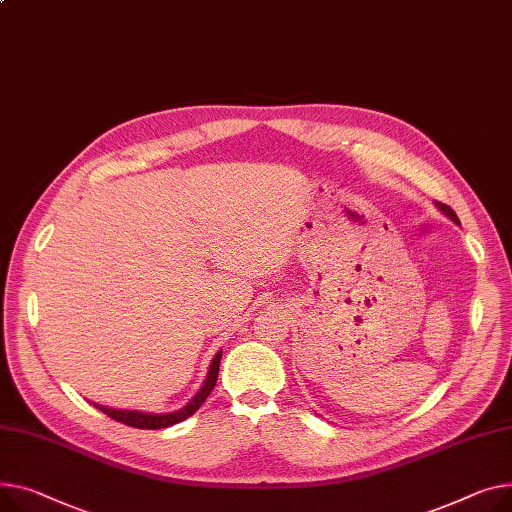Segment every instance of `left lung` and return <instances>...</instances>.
Masks as SVG:
<instances>
[{
    "instance_id": "8db88e82",
    "label": "left lung",
    "mask_w": 512,
    "mask_h": 512,
    "mask_svg": "<svg viewBox=\"0 0 512 512\" xmlns=\"http://www.w3.org/2000/svg\"><path fill=\"white\" fill-rule=\"evenodd\" d=\"M436 208L442 212V214H445L447 218H451L455 224H459V218H457V214L449 208V206H445V203H440V201H436Z\"/></svg>"
}]
</instances>
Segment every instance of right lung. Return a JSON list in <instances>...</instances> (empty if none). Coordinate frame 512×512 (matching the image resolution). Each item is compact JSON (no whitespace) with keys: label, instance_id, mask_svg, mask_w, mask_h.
<instances>
[{"label":"right lung","instance_id":"1","mask_svg":"<svg viewBox=\"0 0 512 512\" xmlns=\"http://www.w3.org/2000/svg\"><path fill=\"white\" fill-rule=\"evenodd\" d=\"M220 360H222V350L212 358L210 368H208V377L206 381L201 383V387L197 389V393L181 407V410L175 412H166V414H150V412H138V410H115V407H107V405H100V403H92L94 407L102 414H107L109 418L133 426V428H142V430H160V428H168L173 424H179L183 420H187L189 416H193L201 403L208 399V395L212 393V389L216 387L218 381V370H220Z\"/></svg>","mask_w":512,"mask_h":512}]
</instances>
